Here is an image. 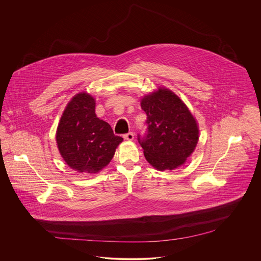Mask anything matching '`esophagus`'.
Segmentation results:
<instances>
[{
    "label": "esophagus",
    "mask_w": 261,
    "mask_h": 261,
    "mask_svg": "<svg viewBox=\"0 0 261 261\" xmlns=\"http://www.w3.org/2000/svg\"><path fill=\"white\" fill-rule=\"evenodd\" d=\"M123 138H124L126 141H133V140H134V134H133L132 132H130V133H128V134H125Z\"/></svg>",
    "instance_id": "esophagus-1"
}]
</instances>
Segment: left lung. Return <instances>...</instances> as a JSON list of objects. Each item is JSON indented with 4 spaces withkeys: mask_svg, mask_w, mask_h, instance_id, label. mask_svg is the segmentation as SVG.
<instances>
[{
    "mask_svg": "<svg viewBox=\"0 0 261 261\" xmlns=\"http://www.w3.org/2000/svg\"><path fill=\"white\" fill-rule=\"evenodd\" d=\"M141 108L148 134L138 139L147 162L160 171L184 165L199 138L198 121L186 103L170 89L159 87L141 99Z\"/></svg>",
    "mask_w": 261,
    "mask_h": 261,
    "instance_id": "left-lung-1",
    "label": "left lung"
}]
</instances>
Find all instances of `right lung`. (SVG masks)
<instances>
[{
    "mask_svg": "<svg viewBox=\"0 0 261 261\" xmlns=\"http://www.w3.org/2000/svg\"><path fill=\"white\" fill-rule=\"evenodd\" d=\"M96 99L79 92L68 101L57 128V147L62 160L79 173L96 174L112 160L123 138L97 117Z\"/></svg>",
    "mask_w": 261,
    "mask_h": 261,
    "instance_id": "add662e5",
    "label": "right lung"
}]
</instances>
